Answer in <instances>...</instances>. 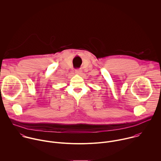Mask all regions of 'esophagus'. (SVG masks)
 I'll return each instance as SVG.
<instances>
[{
    "instance_id": "obj_1",
    "label": "esophagus",
    "mask_w": 161,
    "mask_h": 161,
    "mask_svg": "<svg viewBox=\"0 0 161 161\" xmlns=\"http://www.w3.org/2000/svg\"><path fill=\"white\" fill-rule=\"evenodd\" d=\"M81 72H82V71H81V69H76V70H75V73L77 74V75H80V74H81Z\"/></svg>"
}]
</instances>
